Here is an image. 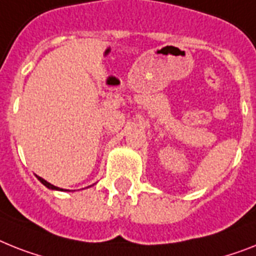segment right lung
<instances>
[{
    "label": "right lung",
    "instance_id": "obj_1",
    "mask_svg": "<svg viewBox=\"0 0 256 256\" xmlns=\"http://www.w3.org/2000/svg\"><path fill=\"white\" fill-rule=\"evenodd\" d=\"M38 179H39L40 182H42V183H43L44 186H46V187H48V188H50V190H61V188H58V187H56V186H54V184H50V183H48L47 180H44L43 178H40V176H38Z\"/></svg>",
    "mask_w": 256,
    "mask_h": 256
}]
</instances>
